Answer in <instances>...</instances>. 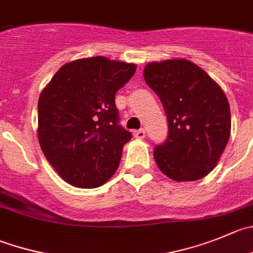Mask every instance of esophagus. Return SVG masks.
I'll return each instance as SVG.
<instances>
[{
	"label": "esophagus",
	"instance_id": "esophagus-1",
	"mask_svg": "<svg viewBox=\"0 0 253 253\" xmlns=\"http://www.w3.org/2000/svg\"><path fill=\"white\" fill-rule=\"evenodd\" d=\"M134 138L144 139V138H145V130H144V129H139V130H135V131H134Z\"/></svg>",
	"mask_w": 253,
	"mask_h": 253
}]
</instances>
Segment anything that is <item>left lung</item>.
Returning <instances> with one entry per match:
<instances>
[{
	"label": "left lung",
	"mask_w": 253,
	"mask_h": 253,
	"mask_svg": "<svg viewBox=\"0 0 253 253\" xmlns=\"http://www.w3.org/2000/svg\"><path fill=\"white\" fill-rule=\"evenodd\" d=\"M144 79L160 98L169 126L167 140L154 148L159 169L175 181L203 179L216 167L230 138L225 93L186 59L149 63Z\"/></svg>",
	"instance_id": "8db88e82"
}]
</instances>
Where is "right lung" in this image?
Returning a JSON list of instances; mask_svg holds the SVG:
<instances>
[{
	"label": "right lung",
	"mask_w": 253,
	"mask_h": 253,
	"mask_svg": "<svg viewBox=\"0 0 253 253\" xmlns=\"http://www.w3.org/2000/svg\"><path fill=\"white\" fill-rule=\"evenodd\" d=\"M135 71V64L100 56L78 59L64 64L41 93L38 140L68 184L94 189L117 171L131 133L119 125L115 94Z\"/></svg>",
	"instance_id": "obj_1"
}]
</instances>
